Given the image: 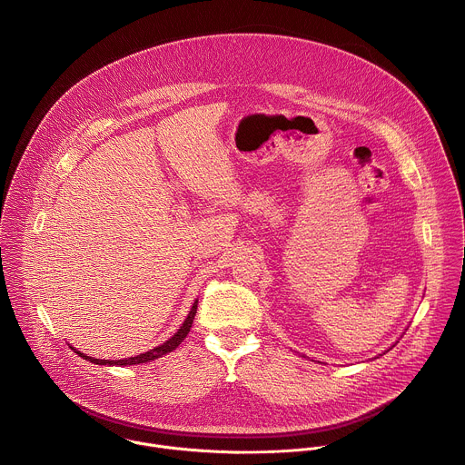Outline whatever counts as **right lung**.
I'll return each instance as SVG.
<instances>
[{"label":"right lung","instance_id":"add662e5","mask_svg":"<svg viewBox=\"0 0 465 465\" xmlns=\"http://www.w3.org/2000/svg\"><path fill=\"white\" fill-rule=\"evenodd\" d=\"M197 302L199 301H195V304H193V308H192V312H190V315H188V319L184 321V324L181 326V330L175 332L170 340H166L163 345H159V347H153L152 351H148V352H143V354H139V356H133V358H125V360H96V358H91V356H85V354H82V352H78V351H74L78 356H82L84 360H89L91 363H96V365H137V363H144V361H150V360H155V358H161L163 354H166V352H172L173 349H177V345L188 336V332L192 330V324H193V319H195V313H197Z\"/></svg>","mask_w":465,"mask_h":465}]
</instances>
